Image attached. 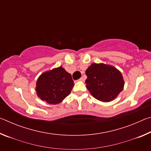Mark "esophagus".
<instances>
[{
    "instance_id": "esophagus-1",
    "label": "esophagus",
    "mask_w": 151,
    "mask_h": 151,
    "mask_svg": "<svg viewBox=\"0 0 151 151\" xmlns=\"http://www.w3.org/2000/svg\"><path fill=\"white\" fill-rule=\"evenodd\" d=\"M78 81H85V78H84L83 77H81V78L78 79Z\"/></svg>"
}]
</instances>
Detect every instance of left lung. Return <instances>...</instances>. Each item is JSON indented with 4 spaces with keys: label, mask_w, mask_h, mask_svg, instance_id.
<instances>
[{
    "label": "left lung",
    "mask_w": 151,
    "mask_h": 151,
    "mask_svg": "<svg viewBox=\"0 0 151 151\" xmlns=\"http://www.w3.org/2000/svg\"><path fill=\"white\" fill-rule=\"evenodd\" d=\"M85 83L91 94L97 100H114L124 87L121 73L113 66L93 63L86 70Z\"/></svg>",
    "instance_id": "obj_1"
}]
</instances>
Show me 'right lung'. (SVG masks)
Wrapping results in <instances>:
<instances>
[{
    "mask_svg": "<svg viewBox=\"0 0 151 151\" xmlns=\"http://www.w3.org/2000/svg\"><path fill=\"white\" fill-rule=\"evenodd\" d=\"M74 85L70 74L60 66L42 73L38 78L36 91L41 100L56 104L69 95Z\"/></svg>",
    "mask_w": 151,
    "mask_h": 151,
    "instance_id": "1",
    "label": "right lung"
}]
</instances>
